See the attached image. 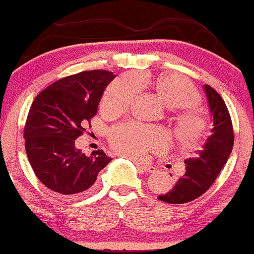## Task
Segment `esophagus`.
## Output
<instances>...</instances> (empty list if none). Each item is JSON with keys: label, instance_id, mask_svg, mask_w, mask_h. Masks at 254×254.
Instances as JSON below:
<instances>
[{"label": "esophagus", "instance_id": "obj_1", "mask_svg": "<svg viewBox=\"0 0 254 254\" xmlns=\"http://www.w3.org/2000/svg\"><path fill=\"white\" fill-rule=\"evenodd\" d=\"M137 165V168H139L142 173H145V174H152L156 171V168H154L153 166L151 165H148V163H142V162H136Z\"/></svg>", "mask_w": 254, "mask_h": 254}]
</instances>
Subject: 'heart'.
Segmentation results:
<instances>
[{"label":"heart","instance_id":"heart-1","mask_svg":"<svg viewBox=\"0 0 254 254\" xmlns=\"http://www.w3.org/2000/svg\"><path fill=\"white\" fill-rule=\"evenodd\" d=\"M137 83L130 77L112 81L102 97V109L109 113L126 111L135 97ZM157 89L165 104L173 109H190L198 104L199 94L188 80L178 76H168L157 84ZM205 120L196 112H186L177 119L178 139L185 148L194 149L205 130ZM113 148L122 156L141 159L150 152L165 149L170 141L168 132L160 127L127 122L115 126L110 131Z\"/></svg>","mask_w":254,"mask_h":254}]
</instances>
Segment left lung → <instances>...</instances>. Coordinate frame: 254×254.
Listing matches in <instances>:
<instances>
[{"instance_id":"left-lung-1","label":"left lung","mask_w":254,"mask_h":254,"mask_svg":"<svg viewBox=\"0 0 254 254\" xmlns=\"http://www.w3.org/2000/svg\"><path fill=\"white\" fill-rule=\"evenodd\" d=\"M210 114L213 117L212 134L203 150L185 160L186 171L178 178L169 192L158 198L169 204H185L198 198L216 180L233 149L234 132L231 115L220 94L205 85Z\"/></svg>"}]
</instances>
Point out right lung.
Instances as JSON below:
<instances>
[{"mask_svg": "<svg viewBox=\"0 0 254 254\" xmlns=\"http://www.w3.org/2000/svg\"><path fill=\"white\" fill-rule=\"evenodd\" d=\"M114 77L107 70L80 71L55 81L34 98L23 137L30 165L47 188L68 196L80 194L111 161L103 150L86 156L75 148V140L91 127Z\"/></svg>", "mask_w": 254, "mask_h": 254, "instance_id": "add662e5", "label": "right lung"}]
</instances>
